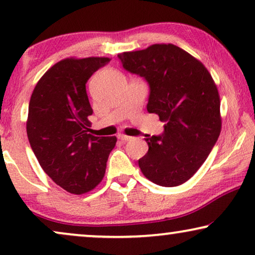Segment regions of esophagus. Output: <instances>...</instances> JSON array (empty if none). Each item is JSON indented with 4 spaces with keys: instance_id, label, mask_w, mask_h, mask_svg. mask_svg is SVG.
Wrapping results in <instances>:
<instances>
[{
    "instance_id": "obj_1",
    "label": "esophagus",
    "mask_w": 255,
    "mask_h": 255,
    "mask_svg": "<svg viewBox=\"0 0 255 255\" xmlns=\"http://www.w3.org/2000/svg\"><path fill=\"white\" fill-rule=\"evenodd\" d=\"M118 139H121L122 141H128L131 140L132 137H128V135H125V134H118Z\"/></svg>"
}]
</instances>
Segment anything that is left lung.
Instances as JSON below:
<instances>
[{"mask_svg": "<svg viewBox=\"0 0 255 255\" xmlns=\"http://www.w3.org/2000/svg\"><path fill=\"white\" fill-rule=\"evenodd\" d=\"M124 69L149 86L147 111L165 122L160 135L146 138L141 173L162 187L180 186L203 165L222 128L221 100L201 61L173 44H154L118 54Z\"/></svg>", "mask_w": 255, "mask_h": 255, "instance_id": "8db88e82", "label": "left lung"}]
</instances>
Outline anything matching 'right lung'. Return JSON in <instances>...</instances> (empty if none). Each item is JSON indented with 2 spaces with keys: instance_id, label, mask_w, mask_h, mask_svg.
I'll use <instances>...</instances> for the list:
<instances>
[{
  "instance_id": "1",
  "label": "right lung",
  "mask_w": 255,
  "mask_h": 255,
  "mask_svg": "<svg viewBox=\"0 0 255 255\" xmlns=\"http://www.w3.org/2000/svg\"><path fill=\"white\" fill-rule=\"evenodd\" d=\"M109 58H68L52 66L34 87L26 132L44 172L71 194L93 190L106 174L116 137L88 133L93 114L86 83Z\"/></svg>"
}]
</instances>
